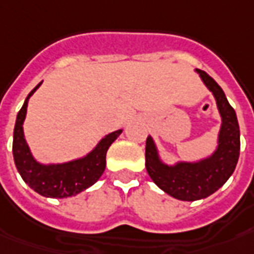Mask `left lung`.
<instances>
[{
    "label": "left lung",
    "mask_w": 254,
    "mask_h": 254,
    "mask_svg": "<svg viewBox=\"0 0 254 254\" xmlns=\"http://www.w3.org/2000/svg\"><path fill=\"white\" fill-rule=\"evenodd\" d=\"M217 105L221 124L214 150L196 160L164 162L153 138H146L145 167L162 190L178 200L193 202L210 196L232 176L239 159L241 134L237 113L224 91L206 71L195 69Z\"/></svg>",
    "instance_id": "obj_1"
}]
</instances>
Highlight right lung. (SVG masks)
I'll return each instance as SVG.
<instances>
[{
	"instance_id": "1",
	"label": "right lung",
	"mask_w": 254,
	"mask_h": 254,
	"mask_svg": "<svg viewBox=\"0 0 254 254\" xmlns=\"http://www.w3.org/2000/svg\"><path fill=\"white\" fill-rule=\"evenodd\" d=\"M43 83H40L24 99L22 109L19 110L13 130V160L17 171L23 181L31 190L45 197H69L76 196L101 178L106 167V152L109 146L123 132L116 130L106 134L90 152L83 156L71 159L62 163H43L38 162L26 138L23 123L26 120L29 99Z\"/></svg>"
}]
</instances>
